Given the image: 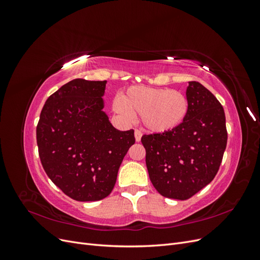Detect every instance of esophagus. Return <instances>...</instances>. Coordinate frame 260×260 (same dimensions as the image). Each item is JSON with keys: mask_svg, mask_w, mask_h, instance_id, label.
I'll use <instances>...</instances> for the list:
<instances>
[{"mask_svg": "<svg viewBox=\"0 0 260 260\" xmlns=\"http://www.w3.org/2000/svg\"><path fill=\"white\" fill-rule=\"evenodd\" d=\"M135 137H136V141H137V142H140L141 138H142V132L139 131V130H136V131H135Z\"/></svg>", "mask_w": 260, "mask_h": 260, "instance_id": "1", "label": "esophagus"}]
</instances>
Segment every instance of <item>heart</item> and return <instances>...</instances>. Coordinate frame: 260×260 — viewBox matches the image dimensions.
<instances>
[{
  "mask_svg": "<svg viewBox=\"0 0 260 260\" xmlns=\"http://www.w3.org/2000/svg\"><path fill=\"white\" fill-rule=\"evenodd\" d=\"M114 109L125 120L140 115L146 129L164 133L178 128L186 119L190 102L184 93L174 89L136 85L121 94Z\"/></svg>",
  "mask_w": 260,
  "mask_h": 260,
  "instance_id": "b5f03b06",
  "label": "heart"
}]
</instances>
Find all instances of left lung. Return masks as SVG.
<instances>
[{
	"instance_id": "left-lung-1",
	"label": "left lung",
	"mask_w": 260,
	"mask_h": 260,
	"mask_svg": "<svg viewBox=\"0 0 260 260\" xmlns=\"http://www.w3.org/2000/svg\"><path fill=\"white\" fill-rule=\"evenodd\" d=\"M190 112L178 128L141 139L154 187L165 198L185 201L216 177L226 146L222 105L200 82L186 89Z\"/></svg>"
}]
</instances>
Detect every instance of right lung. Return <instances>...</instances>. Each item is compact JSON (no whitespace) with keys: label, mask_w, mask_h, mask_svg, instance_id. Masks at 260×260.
I'll return each mask as SVG.
<instances>
[{"label":"right lung","mask_w":260,"mask_h":260,"mask_svg":"<svg viewBox=\"0 0 260 260\" xmlns=\"http://www.w3.org/2000/svg\"><path fill=\"white\" fill-rule=\"evenodd\" d=\"M106 80L74 79L46 100L37 125L39 156L52 182L70 199H105L115 186L135 130L119 131L102 111Z\"/></svg>","instance_id":"obj_1"}]
</instances>
